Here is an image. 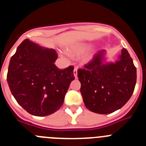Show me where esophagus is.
I'll use <instances>...</instances> for the list:
<instances>
[{"mask_svg":"<svg viewBox=\"0 0 146 146\" xmlns=\"http://www.w3.org/2000/svg\"><path fill=\"white\" fill-rule=\"evenodd\" d=\"M73 73H74V75L75 78H77V68L75 67L74 69V71H73Z\"/></svg>","mask_w":146,"mask_h":146,"instance_id":"obj_1","label":"esophagus"}]
</instances>
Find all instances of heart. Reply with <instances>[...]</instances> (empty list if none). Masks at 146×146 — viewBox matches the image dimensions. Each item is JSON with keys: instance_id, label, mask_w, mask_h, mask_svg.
<instances>
[{"instance_id": "obj_1", "label": "heart", "mask_w": 146, "mask_h": 146, "mask_svg": "<svg viewBox=\"0 0 146 146\" xmlns=\"http://www.w3.org/2000/svg\"><path fill=\"white\" fill-rule=\"evenodd\" d=\"M90 48V45L86 43H79L75 44H72L66 48L67 52L71 55L75 56L78 55L82 52H86ZM93 57L92 53H86L81 58V60L82 62H88L91 60Z\"/></svg>"}]
</instances>
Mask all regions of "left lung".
Masks as SVG:
<instances>
[{"label": "left lung", "instance_id": "left-lung-1", "mask_svg": "<svg viewBox=\"0 0 146 146\" xmlns=\"http://www.w3.org/2000/svg\"><path fill=\"white\" fill-rule=\"evenodd\" d=\"M105 53L104 50L99 51L85 68L77 70L85 105L99 114L121 109L131 98L137 80L136 67L126 49L114 63L105 62Z\"/></svg>", "mask_w": 146, "mask_h": 146}]
</instances>
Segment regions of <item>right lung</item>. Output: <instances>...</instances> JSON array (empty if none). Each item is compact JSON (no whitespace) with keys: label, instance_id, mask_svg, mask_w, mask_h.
Listing matches in <instances>:
<instances>
[{"label":"right lung","instance_id":"1","mask_svg":"<svg viewBox=\"0 0 146 146\" xmlns=\"http://www.w3.org/2000/svg\"><path fill=\"white\" fill-rule=\"evenodd\" d=\"M58 54L26 38L11 58L7 73L10 91L30 114L46 116L58 110L69 85L74 80V67L59 69Z\"/></svg>","mask_w":146,"mask_h":146}]
</instances>
